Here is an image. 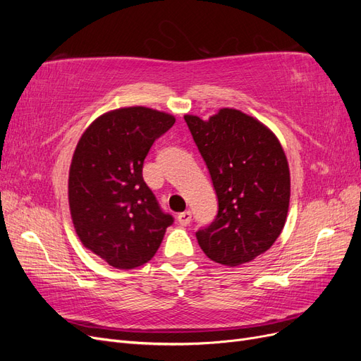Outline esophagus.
Masks as SVG:
<instances>
[{
    "instance_id": "esophagus-1",
    "label": "esophagus",
    "mask_w": 361,
    "mask_h": 361,
    "mask_svg": "<svg viewBox=\"0 0 361 361\" xmlns=\"http://www.w3.org/2000/svg\"><path fill=\"white\" fill-rule=\"evenodd\" d=\"M191 218H192L191 211H185L178 215V221L180 226H188L191 223Z\"/></svg>"
}]
</instances>
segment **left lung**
Returning <instances> with one entry per match:
<instances>
[{"mask_svg":"<svg viewBox=\"0 0 361 361\" xmlns=\"http://www.w3.org/2000/svg\"><path fill=\"white\" fill-rule=\"evenodd\" d=\"M218 197L215 220L195 233L211 260L238 267L265 253L286 223L290 174L277 137L255 117L223 108L185 116Z\"/></svg>","mask_w":361,"mask_h":361,"instance_id":"8db88e82","label":"left lung"}]
</instances>
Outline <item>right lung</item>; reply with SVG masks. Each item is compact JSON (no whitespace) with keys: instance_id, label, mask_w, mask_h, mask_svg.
I'll return each mask as SVG.
<instances>
[{"instance_id":"1","label":"right lung","mask_w":361,"mask_h":361,"mask_svg":"<svg viewBox=\"0 0 361 361\" xmlns=\"http://www.w3.org/2000/svg\"><path fill=\"white\" fill-rule=\"evenodd\" d=\"M174 117L146 106L120 108L97 117L78 141L69 171V206L85 248L118 269L155 256L173 216L143 179L155 140Z\"/></svg>"}]
</instances>
